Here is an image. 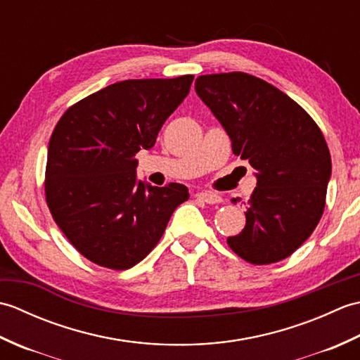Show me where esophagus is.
<instances>
[{
	"mask_svg": "<svg viewBox=\"0 0 360 360\" xmlns=\"http://www.w3.org/2000/svg\"><path fill=\"white\" fill-rule=\"evenodd\" d=\"M196 198H198V200L204 201V202H207V204H218V202L223 201V200H221L219 195L212 193V192H200V193H196Z\"/></svg>",
	"mask_w": 360,
	"mask_h": 360,
	"instance_id": "1",
	"label": "esophagus"
}]
</instances>
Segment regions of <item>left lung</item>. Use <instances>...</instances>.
<instances>
[{
  "mask_svg": "<svg viewBox=\"0 0 360 360\" xmlns=\"http://www.w3.org/2000/svg\"><path fill=\"white\" fill-rule=\"evenodd\" d=\"M195 89L231 137L235 155L255 170L246 226L227 244L252 264L288 258L314 232L325 209L331 155L322 131L289 96L246 72L201 75Z\"/></svg>",
  "mask_w": 360,
  "mask_h": 360,
  "instance_id": "8db88e82",
  "label": "left lung"
}]
</instances>
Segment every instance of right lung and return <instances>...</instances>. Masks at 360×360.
I'll return each instance as SVG.
<instances>
[{"instance_id": "add662e5", "label": "right lung", "mask_w": 360, "mask_h": 360, "mask_svg": "<svg viewBox=\"0 0 360 360\" xmlns=\"http://www.w3.org/2000/svg\"><path fill=\"white\" fill-rule=\"evenodd\" d=\"M193 75L112 83L68 110L51 136L46 201L83 257L129 269L147 257L168 219L188 200L186 186L137 179L136 153L187 97Z\"/></svg>"}]
</instances>
